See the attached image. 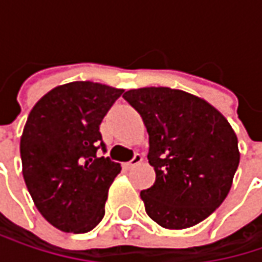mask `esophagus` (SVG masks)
<instances>
[{"label":"esophagus","mask_w":262,"mask_h":262,"mask_svg":"<svg viewBox=\"0 0 262 262\" xmlns=\"http://www.w3.org/2000/svg\"><path fill=\"white\" fill-rule=\"evenodd\" d=\"M142 159H144V158H142V155H138V153H136V155L133 156V159H132V161H129V162H126V164H124V168H126V170H130V168H133L135 165L141 164V162H142Z\"/></svg>","instance_id":"34e87169"}]
</instances>
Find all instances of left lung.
Returning a JSON list of instances; mask_svg holds the SVG:
<instances>
[{"mask_svg": "<svg viewBox=\"0 0 262 262\" xmlns=\"http://www.w3.org/2000/svg\"><path fill=\"white\" fill-rule=\"evenodd\" d=\"M148 132V164L156 181L141 191L148 217L165 229H186L226 199L239 164L238 139L208 101L171 88L124 95Z\"/></svg>", "mask_w": 262, "mask_h": 262, "instance_id": "8db88e82", "label": "left lung"}]
</instances>
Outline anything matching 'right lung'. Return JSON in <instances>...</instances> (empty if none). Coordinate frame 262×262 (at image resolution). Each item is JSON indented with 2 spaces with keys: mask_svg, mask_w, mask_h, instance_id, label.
Returning a JSON list of instances; mask_svg holds the SVG:
<instances>
[{
  "mask_svg": "<svg viewBox=\"0 0 262 262\" xmlns=\"http://www.w3.org/2000/svg\"><path fill=\"white\" fill-rule=\"evenodd\" d=\"M123 89L71 81L45 94L21 136L23 174L42 214L63 232L84 234L104 217L107 191L121 171L106 151L100 124Z\"/></svg>",
  "mask_w": 262,
  "mask_h": 262,
  "instance_id": "right-lung-1",
  "label": "right lung"
}]
</instances>
